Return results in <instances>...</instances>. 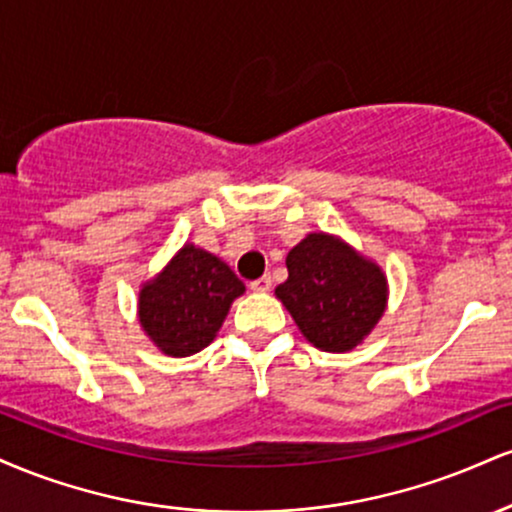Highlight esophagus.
Returning a JSON list of instances; mask_svg holds the SVG:
<instances>
[{
	"label": "esophagus",
	"instance_id": "esophagus-1",
	"mask_svg": "<svg viewBox=\"0 0 512 512\" xmlns=\"http://www.w3.org/2000/svg\"><path fill=\"white\" fill-rule=\"evenodd\" d=\"M250 289L257 291V293H267L269 289H272V276L264 274V276H260V279L250 281Z\"/></svg>",
	"mask_w": 512,
	"mask_h": 512
}]
</instances>
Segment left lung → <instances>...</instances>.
Instances as JSON below:
<instances>
[{"instance_id": "1", "label": "left lung", "mask_w": 512, "mask_h": 512, "mask_svg": "<svg viewBox=\"0 0 512 512\" xmlns=\"http://www.w3.org/2000/svg\"><path fill=\"white\" fill-rule=\"evenodd\" d=\"M289 279L274 296L315 349L346 354L363 344L387 308V276L378 262L332 233H308L286 255Z\"/></svg>"}]
</instances>
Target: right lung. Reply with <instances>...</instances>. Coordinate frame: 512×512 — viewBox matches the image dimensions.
Here are the masks:
<instances>
[{"label": "right lung", "mask_w": 512, "mask_h": 512, "mask_svg": "<svg viewBox=\"0 0 512 512\" xmlns=\"http://www.w3.org/2000/svg\"><path fill=\"white\" fill-rule=\"evenodd\" d=\"M243 293L245 284L221 257L185 243L139 289V325L161 354L192 356L214 342Z\"/></svg>", "instance_id": "obj_1"}]
</instances>
